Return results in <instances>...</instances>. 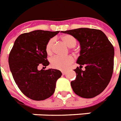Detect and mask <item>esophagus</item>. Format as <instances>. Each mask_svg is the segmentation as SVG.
<instances>
[{
  "instance_id": "obj_1",
  "label": "esophagus",
  "mask_w": 121,
  "mask_h": 121,
  "mask_svg": "<svg viewBox=\"0 0 121 121\" xmlns=\"http://www.w3.org/2000/svg\"><path fill=\"white\" fill-rule=\"evenodd\" d=\"M67 72H66V71H62V74H63V75H65V74H66Z\"/></svg>"
}]
</instances>
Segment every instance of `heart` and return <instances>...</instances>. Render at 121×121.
<instances>
[{"label":"heart","instance_id":"heart-1","mask_svg":"<svg viewBox=\"0 0 121 121\" xmlns=\"http://www.w3.org/2000/svg\"><path fill=\"white\" fill-rule=\"evenodd\" d=\"M62 41L67 46L72 48L77 45V39L71 35H64L61 37ZM54 39H51L47 42L45 46V51L48 55H51L53 52V48L54 45ZM74 62V58L72 56H67L66 57L54 56L51 59V66L54 69L60 70H65L69 68L70 64Z\"/></svg>","mask_w":121,"mask_h":121}]
</instances>
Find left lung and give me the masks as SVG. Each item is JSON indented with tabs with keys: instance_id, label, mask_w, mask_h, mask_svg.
<instances>
[{
	"instance_id": "8db88e82",
	"label": "left lung",
	"mask_w": 121,
	"mask_h": 121,
	"mask_svg": "<svg viewBox=\"0 0 121 121\" xmlns=\"http://www.w3.org/2000/svg\"><path fill=\"white\" fill-rule=\"evenodd\" d=\"M70 34L81 45L80 65L74 71L76 78L70 82L72 90L80 97L92 98L99 95L108 86L114 70V49L106 34L100 30L89 28L62 31ZM86 70L82 71V65Z\"/></svg>"
}]
</instances>
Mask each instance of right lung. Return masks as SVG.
<instances>
[{
    "mask_svg": "<svg viewBox=\"0 0 121 121\" xmlns=\"http://www.w3.org/2000/svg\"><path fill=\"white\" fill-rule=\"evenodd\" d=\"M59 32L37 30L22 34L10 52L9 64L13 79L22 93L32 100L51 97L55 91L56 81L62 76L57 69L39 70L37 68L49 65L45 46Z\"/></svg>",
    "mask_w": 121,
    "mask_h": 121,
    "instance_id": "add662e5",
    "label": "right lung"
}]
</instances>
